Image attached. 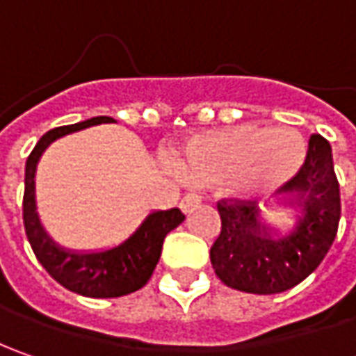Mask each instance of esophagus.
I'll return each instance as SVG.
<instances>
[{"label": "esophagus", "mask_w": 356, "mask_h": 356, "mask_svg": "<svg viewBox=\"0 0 356 356\" xmlns=\"http://www.w3.org/2000/svg\"><path fill=\"white\" fill-rule=\"evenodd\" d=\"M200 204H202V196H198V194H186L182 202H180V208L188 213L192 212L194 208H198Z\"/></svg>", "instance_id": "obj_1"}]
</instances>
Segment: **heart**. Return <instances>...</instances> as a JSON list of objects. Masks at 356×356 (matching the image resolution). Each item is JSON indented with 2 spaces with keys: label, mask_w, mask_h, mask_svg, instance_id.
I'll list each match as a JSON object with an SVG mask.
<instances>
[{
  "label": "heart",
  "mask_w": 356,
  "mask_h": 356,
  "mask_svg": "<svg viewBox=\"0 0 356 356\" xmlns=\"http://www.w3.org/2000/svg\"><path fill=\"white\" fill-rule=\"evenodd\" d=\"M303 162V143L291 130L253 124L200 134L186 144L184 172L192 182H227L253 196L277 190Z\"/></svg>",
  "instance_id": "heart-1"
}]
</instances>
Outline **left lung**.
<instances>
[{
  "label": "left lung",
  "instance_id": "1",
  "mask_svg": "<svg viewBox=\"0 0 356 356\" xmlns=\"http://www.w3.org/2000/svg\"><path fill=\"white\" fill-rule=\"evenodd\" d=\"M281 190L299 192L303 218L280 239L269 238L266 226L257 222L253 200L218 202L222 229L210 259L227 287L257 295L287 291L313 273L331 250L341 220V192L327 138L309 136L305 162Z\"/></svg>",
  "mask_w": 356,
  "mask_h": 356
}]
</instances>
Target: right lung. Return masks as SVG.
<instances>
[{
	"mask_svg": "<svg viewBox=\"0 0 356 356\" xmlns=\"http://www.w3.org/2000/svg\"><path fill=\"white\" fill-rule=\"evenodd\" d=\"M103 122H115V118L95 117L43 134L27 158L23 194V226L39 264L65 289L97 299L120 297L144 287L160 259L166 234L180 226L184 220V213L178 208L150 213L132 238L120 243L118 248L99 253L65 252L53 243V239L43 232L35 212V168L39 156L59 136Z\"/></svg>",
	"mask_w": 356,
	"mask_h": 356,
	"instance_id": "right-lung-1",
	"label": "right lung"
}]
</instances>
